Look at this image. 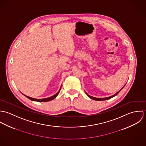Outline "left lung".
<instances>
[{
	"label": "left lung",
	"mask_w": 146,
	"mask_h": 146,
	"mask_svg": "<svg viewBox=\"0 0 146 146\" xmlns=\"http://www.w3.org/2000/svg\"><path fill=\"white\" fill-rule=\"evenodd\" d=\"M124 85V86H125ZM124 87H123V88L121 89V90H120L119 92H117L116 93H115V94H113V96H110V97H106V98H96V97H92V96H89L88 94H87L86 92V95L90 98H91V99H92V100H95V101H104V100H109V99H110V98H112V97H115V96H116L123 89V88Z\"/></svg>",
	"instance_id": "8db88e82"
}]
</instances>
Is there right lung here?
I'll use <instances>...</instances> for the list:
<instances>
[{
	"instance_id": "obj_1",
	"label": "right lung",
	"mask_w": 146,
	"mask_h": 146,
	"mask_svg": "<svg viewBox=\"0 0 146 146\" xmlns=\"http://www.w3.org/2000/svg\"><path fill=\"white\" fill-rule=\"evenodd\" d=\"M61 88H60V89L59 91H58V92L56 94H54V96H52V97H49V98H43V99H36V98H31V97H28V96H25V95H24L23 94L25 97H26L27 98H29V100H31V101H33L40 102H48V101H52V100H54L55 98H56V97L58 95V94H59V93H60V90H61Z\"/></svg>"
}]
</instances>
